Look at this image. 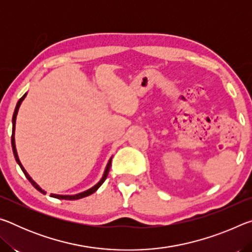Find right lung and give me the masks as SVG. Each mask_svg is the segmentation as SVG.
Wrapping results in <instances>:
<instances>
[{
	"instance_id": "obj_1",
	"label": "right lung",
	"mask_w": 252,
	"mask_h": 252,
	"mask_svg": "<svg viewBox=\"0 0 252 252\" xmlns=\"http://www.w3.org/2000/svg\"><path fill=\"white\" fill-rule=\"evenodd\" d=\"M25 96H27V93H25V94H24L22 97H21L20 100H19L18 104H16V106H15V110H14V113H13V118H12V125H13V126H12V138H11L12 149H13V153H14V158H15V160H16V162H18V164L20 165V168L22 169V171H23V173L25 174V177H27L28 180L32 183V186H33L34 188H35V189H36L37 191H40L41 193L45 194V193H46L45 191L41 189L40 186L37 185V183H36L35 181H34L31 177L29 176V173L27 172V170L24 169V167H23V165H22V163H21V161H20V159H19L18 152H16V148H15V138H14V131H15V122H16V116H18L19 108H20L21 103H22V101L25 99ZM111 160H112V158H111V159H110V160H109V162H108V164H106L105 170H104V173H103V176H102L101 180H100L99 182H97L95 186H93L92 188H90V189H89V190H87V191H83V192L78 193V194H73V195H62V194H53V193H51V197H52V198H57V199H61V200H78V199L84 198V197H88V195H90V194H92V193H94L95 191H96L97 189H99V188L101 187L102 183H103V182L105 181L106 177H108L109 170H110V167H111Z\"/></svg>"
}]
</instances>
